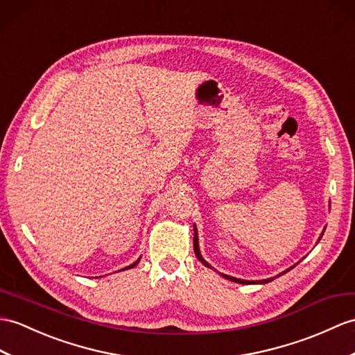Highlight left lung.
Masks as SVG:
<instances>
[{
	"label": "left lung",
	"mask_w": 355,
	"mask_h": 355,
	"mask_svg": "<svg viewBox=\"0 0 355 355\" xmlns=\"http://www.w3.org/2000/svg\"><path fill=\"white\" fill-rule=\"evenodd\" d=\"M193 232H195V236H193V251H195V255L198 257V260H200L204 266H207V268H211L207 261H205L204 259H202V255H201V252H200V245H198V232H196V227L193 225ZM324 236V233L320 234V237ZM320 237H319V241H320ZM295 266H292V268H289L287 270H284L283 274H286V272H289L291 269H293ZM220 274V272H219ZM283 274H279V275H283ZM222 277L224 278H227V279H230V282H234V283H241V284H251V283H259V284H265V283H269V282H272V279L274 278H268V279H259V282H248V279H241V278H234V277H230V275H225V274H220ZM279 275H277V277H279Z\"/></svg>",
	"instance_id": "left-lung-1"
}]
</instances>
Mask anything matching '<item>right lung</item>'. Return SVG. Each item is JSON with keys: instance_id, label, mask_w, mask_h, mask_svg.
<instances>
[{"instance_id": "add662e5", "label": "right lung", "mask_w": 355, "mask_h": 355, "mask_svg": "<svg viewBox=\"0 0 355 355\" xmlns=\"http://www.w3.org/2000/svg\"><path fill=\"white\" fill-rule=\"evenodd\" d=\"M139 260H140V259H137V260H136V261H135V263H133V265H130V266H127V268H125V269H131V268H135V266H136V265H137V263H139Z\"/></svg>"}]
</instances>
